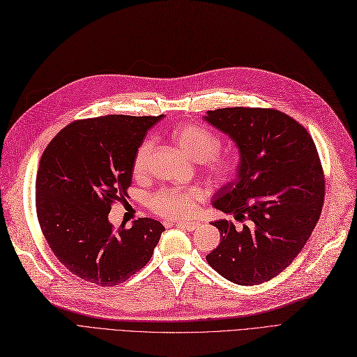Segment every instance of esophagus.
<instances>
[{
	"instance_id": "esophagus-1",
	"label": "esophagus",
	"mask_w": 357,
	"mask_h": 357,
	"mask_svg": "<svg viewBox=\"0 0 357 357\" xmlns=\"http://www.w3.org/2000/svg\"><path fill=\"white\" fill-rule=\"evenodd\" d=\"M174 225L180 226V228L186 229V231H189V232H192V231H195L197 228H199V223H198V222H183V220H174Z\"/></svg>"
}]
</instances>
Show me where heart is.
Here are the masks:
<instances>
[{
    "label": "heart",
    "instance_id": "obj_1",
    "mask_svg": "<svg viewBox=\"0 0 357 357\" xmlns=\"http://www.w3.org/2000/svg\"><path fill=\"white\" fill-rule=\"evenodd\" d=\"M171 137L186 158L195 162L205 160L213 177L225 180L232 174V162L228 158L215 156L220 149V142L208 129L199 125H183L176 128ZM150 152H152V142L144 139L134 156L132 171L137 177L146 174ZM204 198L205 190L201 186L162 189L150 199V205L153 211L165 218H186L197 211Z\"/></svg>",
    "mask_w": 357,
    "mask_h": 357
}]
</instances>
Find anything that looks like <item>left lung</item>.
Returning <instances> with one entry per match:
<instances>
[{
    "mask_svg": "<svg viewBox=\"0 0 357 357\" xmlns=\"http://www.w3.org/2000/svg\"><path fill=\"white\" fill-rule=\"evenodd\" d=\"M204 121L238 149L236 176L214 193L215 210L248 220L235 228L215 220L220 244L207 262L241 286L274 278L302 250L320 218L325 178L314 142L304 126L278 110L218 109Z\"/></svg>",
    "mask_w": 357,
    "mask_h": 357,
    "instance_id": "obj_1",
    "label": "left lung"
}]
</instances>
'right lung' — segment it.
<instances>
[{
	"label": "right lung",
	"instance_id": "obj_1",
	"mask_svg": "<svg viewBox=\"0 0 357 357\" xmlns=\"http://www.w3.org/2000/svg\"><path fill=\"white\" fill-rule=\"evenodd\" d=\"M160 116L110 114L73 122L41 156L36 181L40 228L67 269L116 286L150 261L164 225L142 218L113 231L110 205L126 195L137 149Z\"/></svg>",
	"mask_w": 357,
	"mask_h": 357
}]
</instances>
